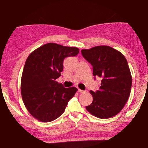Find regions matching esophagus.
<instances>
[{
    "mask_svg": "<svg viewBox=\"0 0 148 148\" xmlns=\"http://www.w3.org/2000/svg\"><path fill=\"white\" fill-rule=\"evenodd\" d=\"M77 91H78L79 92H80V93H83V92H84L85 91H83V90L80 89H78V90H77Z\"/></svg>",
    "mask_w": 148,
    "mask_h": 148,
    "instance_id": "obj_1",
    "label": "esophagus"
}]
</instances>
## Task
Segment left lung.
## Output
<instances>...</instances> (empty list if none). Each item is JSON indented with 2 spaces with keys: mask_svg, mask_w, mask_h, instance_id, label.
<instances>
[{
  "mask_svg": "<svg viewBox=\"0 0 148 148\" xmlns=\"http://www.w3.org/2000/svg\"><path fill=\"white\" fill-rule=\"evenodd\" d=\"M81 52L92 66L93 76L102 77L99 89L90 91L93 99L86 106L87 110L101 119L116 116L131 93L132 76L127 59L121 52L107 46L82 49Z\"/></svg>",
  "mask_w": 148,
  "mask_h": 148,
  "instance_id": "8db88e82",
  "label": "left lung"
}]
</instances>
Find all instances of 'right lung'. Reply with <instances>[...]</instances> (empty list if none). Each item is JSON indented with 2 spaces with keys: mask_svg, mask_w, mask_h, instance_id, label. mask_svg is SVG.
<instances>
[{
  "mask_svg": "<svg viewBox=\"0 0 148 148\" xmlns=\"http://www.w3.org/2000/svg\"><path fill=\"white\" fill-rule=\"evenodd\" d=\"M78 53L77 47L47 43L29 56L22 73L21 91L25 106L35 119L50 122L63 114L77 89L64 88L56 79L61 75L64 59Z\"/></svg>",
  "mask_w": 148,
  "mask_h": 148,
  "instance_id": "right-lung-1",
  "label": "right lung"
}]
</instances>
